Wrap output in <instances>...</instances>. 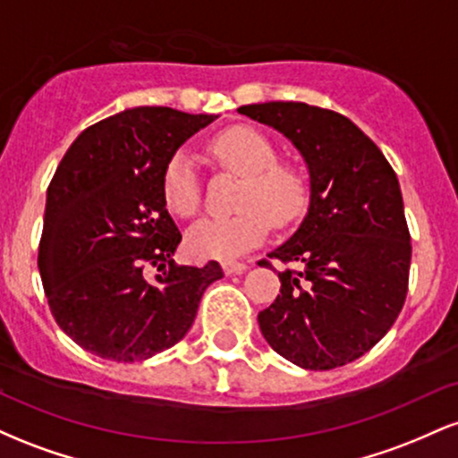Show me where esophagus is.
<instances>
[{"label":"esophagus","mask_w":458,"mask_h":458,"mask_svg":"<svg viewBox=\"0 0 458 458\" xmlns=\"http://www.w3.org/2000/svg\"><path fill=\"white\" fill-rule=\"evenodd\" d=\"M222 269H224L225 276H236V273L247 271V265H245V262H224Z\"/></svg>","instance_id":"34e87169"}]
</instances>
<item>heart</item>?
<instances>
[{
  "label": "heart",
  "instance_id": "heart-1",
  "mask_svg": "<svg viewBox=\"0 0 458 458\" xmlns=\"http://www.w3.org/2000/svg\"><path fill=\"white\" fill-rule=\"evenodd\" d=\"M213 155L245 176L239 193L243 211L230 217H204L187 230V251L199 260H234L259 247L276 225H286L306 211L308 185L295 165L277 161V150L260 131L236 127L217 135ZM165 207L178 217L199 208V178L189 152L178 150L161 178Z\"/></svg>",
  "mask_w": 458,
  "mask_h": 458
}]
</instances>
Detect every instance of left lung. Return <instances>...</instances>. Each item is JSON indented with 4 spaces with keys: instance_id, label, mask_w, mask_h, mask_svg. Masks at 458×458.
I'll return each instance as SVG.
<instances>
[{
    "instance_id": "obj_1",
    "label": "left lung",
    "mask_w": 458,
    "mask_h": 458,
    "mask_svg": "<svg viewBox=\"0 0 458 458\" xmlns=\"http://www.w3.org/2000/svg\"><path fill=\"white\" fill-rule=\"evenodd\" d=\"M236 112L280 131L310 172L308 215L269 254L299 271L277 273L280 295L259 314L262 335L308 370L349 364L390 331L407 297L411 236L398 178L343 114L293 101Z\"/></svg>"
}]
</instances>
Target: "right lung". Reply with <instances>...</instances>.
<instances>
[{
	"label": "right lung",
	"instance_id": "add662e5",
	"mask_svg": "<svg viewBox=\"0 0 458 458\" xmlns=\"http://www.w3.org/2000/svg\"><path fill=\"white\" fill-rule=\"evenodd\" d=\"M217 115L133 107L72 141L47 189L38 271L55 323L103 360L141 361L185 338L219 262L178 267L167 161ZM160 271L155 281L145 267Z\"/></svg>",
	"mask_w": 458,
	"mask_h": 458
}]
</instances>
